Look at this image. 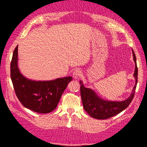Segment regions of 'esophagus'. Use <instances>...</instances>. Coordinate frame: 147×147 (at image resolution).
<instances>
[{"label":"esophagus","mask_w":147,"mask_h":147,"mask_svg":"<svg viewBox=\"0 0 147 147\" xmlns=\"http://www.w3.org/2000/svg\"><path fill=\"white\" fill-rule=\"evenodd\" d=\"M82 75V72L78 69H77L75 71L73 72V77L74 78L77 79V78H79Z\"/></svg>","instance_id":"esophagus-1"}]
</instances>
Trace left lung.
Returning <instances> with one entry per match:
<instances>
[{"label": "left lung", "instance_id": "8db88e82", "mask_svg": "<svg viewBox=\"0 0 147 147\" xmlns=\"http://www.w3.org/2000/svg\"><path fill=\"white\" fill-rule=\"evenodd\" d=\"M133 59L135 62V71L134 77L136 83L133 89L131 94L126 100L121 102H112L104 100L96 95L94 91L90 88H85L82 81L80 84L81 97L85 111L90 116L97 119H106L114 116L128 107L133 100L135 93L136 85L138 83V67L135 52L133 51Z\"/></svg>", "mask_w": 147, "mask_h": 147}]
</instances>
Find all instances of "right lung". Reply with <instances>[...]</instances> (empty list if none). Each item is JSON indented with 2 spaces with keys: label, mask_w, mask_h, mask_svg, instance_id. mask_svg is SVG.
<instances>
[{
  "label": "right lung",
  "mask_w": 147,
  "mask_h": 147,
  "mask_svg": "<svg viewBox=\"0 0 147 147\" xmlns=\"http://www.w3.org/2000/svg\"><path fill=\"white\" fill-rule=\"evenodd\" d=\"M18 47L13 52L11 62V78L16 95L26 108L38 113H49L57 107L62 94L73 78L43 82L26 78L18 67Z\"/></svg>",
  "instance_id": "obj_1"
}]
</instances>
